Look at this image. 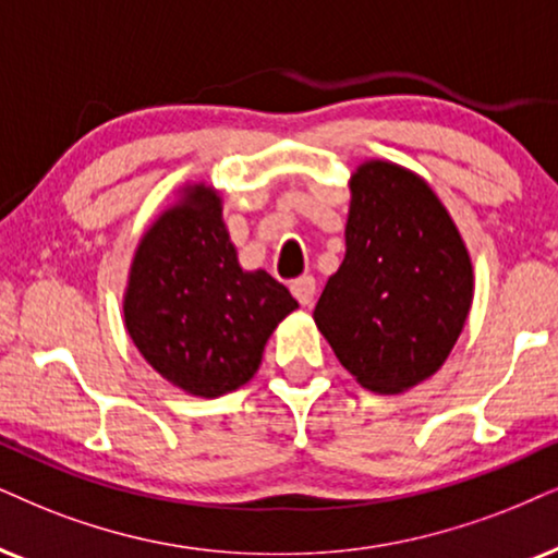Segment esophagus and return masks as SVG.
Segmentation results:
<instances>
[{"label": "esophagus", "mask_w": 558, "mask_h": 558, "mask_svg": "<svg viewBox=\"0 0 558 558\" xmlns=\"http://www.w3.org/2000/svg\"><path fill=\"white\" fill-rule=\"evenodd\" d=\"M291 293L295 295V301L301 303V306H312L314 295H316V280L312 275H303V278L293 280L291 283Z\"/></svg>", "instance_id": "1"}]
</instances>
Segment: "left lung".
I'll return each mask as SVG.
<instances>
[{"label":"left lung","mask_w":558,"mask_h":558,"mask_svg":"<svg viewBox=\"0 0 558 558\" xmlns=\"http://www.w3.org/2000/svg\"><path fill=\"white\" fill-rule=\"evenodd\" d=\"M344 259L314 322L363 389L404 393L442 368L474 301V267L435 190L368 159L350 178Z\"/></svg>","instance_id":"1"}]
</instances>
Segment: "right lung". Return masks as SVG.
<instances>
[{
	"label": "right lung",
	"instance_id": "add662e5",
	"mask_svg": "<svg viewBox=\"0 0 558 558\" xmlns=\"http://www.w3.org/2000/svg\"><path fill=\"white\" fill-rule=\"evenodd\" d=\"M178 193L136 246L125 329L161 378L216 399L255 376L267 340L299 301L265 270H242L216 187L195 182Z\"/></svg>",
	"mask_w": 558,
	"mask_h": 558
}]
</instances>
